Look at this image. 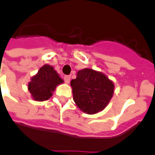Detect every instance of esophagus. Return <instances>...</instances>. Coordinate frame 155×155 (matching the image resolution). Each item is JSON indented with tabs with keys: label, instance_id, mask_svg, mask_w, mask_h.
Wrapping results in <instances>:
<instances>
[{
	"label": "esophagus",
	"instance_id": "esophagus-1",
	"mask_svg": "<svg viewBox=\"0 0 155 155\" xmlns=\"http://www.w3.org/2000/svg\"><path fill=\"white\" fill-rule=\"evenodd\" d=\"M64 81L66 84H69L70 81H71V76H70V75H64Z\"/></svg>",
	"mask_w": 155,
	"mask_h": 155
}]
</instances>
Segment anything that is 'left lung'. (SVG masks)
<instances>
[{"label":"left lung","instance_id":"obj_1","mask_svg":"<svg viewBox=\"0 0 155 155\" xmlns=\"http://www.w3.org/2000/svg\"><path fill=\"white\" fill-rule=\"evenodd\" d=\"M73 100L84 113L96 114L107 106L114 94L113 81L103 73L85 68L71 82Z\"/></svg>","mask_w":155,"mask_h":155}]
</instances>
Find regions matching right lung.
Segmentation results:
<instances>
[{
	"label": "right lung",
	"mask_w": 155,
	"mask_h": 155,
	"mask_svg": "<svg viewBox=\"0 0 155 155\" xmlns=\"http://www.w3.org/2000/svg\"><path fill=\"white\" fill-rule=\"evenodd\" d=\"M63 82L53 66L45 64L40 68L37 74L31 77L28 84V91L35 101H47L52 96L56 86Z\"/></svg>",
	"instance_id": "add662e5"
}]
</instances>
